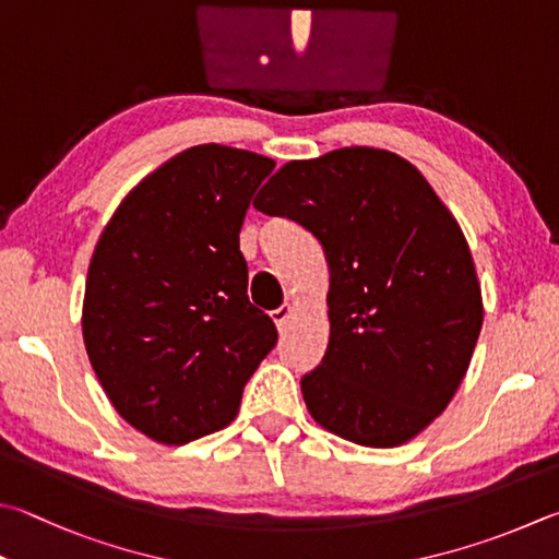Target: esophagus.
<instances>
[{
    "label": "esophagus",
    "mask_w": 559,
    "mask_h": 559,
    "mask_svg": "<svg viewBox=\"0 0 559 559\" xmlns=\"http://www.w3.org/2000/svg\"><path fill=\"white\" fill-rule=\"evenodd\" d=\"M290 314H293V306H290V302H283L281 308L271 310V318H273V322H276L278 330L286 328V322L290 320Z\"/></svg>",
    "instance_id": "1"
}]
</instances>
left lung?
I'll return each instance as SVG.
<instances>
[{"label": "left lung", "instance_id": "left-lung-1", "mask_svg": "<svg viewBox=\"0 0 559 559\" xmlns=\"http://www.w3.org/2000/svg\"><path fill=\"white\" fill-rule=\"evenodd\" d=\"M312 231L330 266V344L300 379L322 428L399 448L460 389L484 308L450 210L408 160L352 146L290 160L253 200Z\"/></svg>", "mask_w": 559, "mask_h": 559}]
</instances>
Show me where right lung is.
I'll return each mask as SVG.
<instances>
[{
	"instance_id": "obj_1",
	"label": "right lung",
	"mask_w": 559,
	"mask_h": 559,
	"mask_svg": "<svg viewBox=\"0 0 559 559\" xmlns=\"http://www.w3.org/2000/svg\"><path fill=\"white\" fill-rule=\"evenodd\" d=\"M273 160L219 144L166 160L121 200L87 271L90 364L129 425L186 444L237 418L276 347L247 296L239 229Z\"/></svg>"
}]
</instances>
